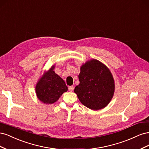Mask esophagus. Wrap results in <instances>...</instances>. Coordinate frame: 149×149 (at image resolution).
I'll return each instance as SVG.
<instances>
[{"label": "esophagus", "instance_id": "34e87169", "mask_svg": "<svg viewBox=\"0 0 149 149\" xmlns=\"http://www.w3.org/2000/svg\"><path fill=\"white\" fill-rule=\"evenodd\" d=\"M73 89H74V87L73 86H69V88H68V90H69V91H70V92H72L73 91Z\"/></svg>", "mask_w": 149, "mask_h": 149}]
</instances>
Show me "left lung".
<instances>
[{"instance_id":"obj_1","label":"left lung","mask_w":149,"mask_h":149,"mask_svg":"<svg viewBox=\"0 0 149 149\" xmlns=\"http://www.w3.org/2000/svg\"><path fill=\"white\" fill-rule=\"evenodd\" d=\"M79 84L74 92L80 102L89 109L97 111L106 107L115 91L113 76L102 62L91 59L80 67Z\"/></svg>"}]
</instances>
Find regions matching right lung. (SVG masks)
<instances>
[{
    "label": "right lung",
    "mask_w": 149,
    "mask_h": 149,
    "mask_svg": "<svg viewBox=\"0 0 149 149\" xmlns=\"http://www.w3.org/2000/svg\"><path fill=\"white\" fill-rule=\"evenodd\" d=\"M53 65L38 79L35 86V93L38 100L45 104H51L56 102L68 87L64 80L53 71Z\"/></svg>",
    "instance_id": "obj_1"
}]
</instances>
